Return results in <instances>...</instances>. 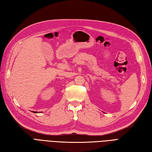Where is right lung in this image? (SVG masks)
I'll use <instances>...</instances> for the list:
<instances>
[{
	"label": "right lung",
	"mask_w": 152,
	"mask_h": 152,
	"mask_svg": "<svg viewBox=\"0 0 152 152\" xmlns=\"http://www.w3.org/2000/svg\"><path fill=\"white\" fill-rule=\"evenodd\" d=\"M33 112H34V113H37V112H34V111H33Z\"/></svg>",
	"instance_id": "add662e5"
}]
</instances>
